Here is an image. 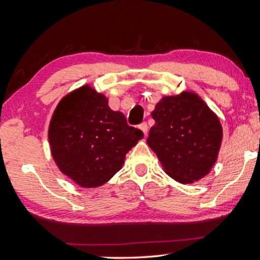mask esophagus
<instances>
[{
	"instance_id": "esophagus-1",
	"label": "esophagus",
	"mask_w": 260,
	"mask_h": 260,
	"mask_svg": "<svg viewBox=\"0 0 260 260\" xmlns=\"http://www.w3.org/2000/svg\"><path fill=\"white\" fill-rule=\"evenodd\" d=\"M139 128L143 132L144 135L147 136V133H148V124H147V122H142V124L139 126Z\"/></svg>"
}]
</instances>
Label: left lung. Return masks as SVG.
Returning a JSON list of instances; mask_svg holds the SVG:
<instances>
[{"mask_svg":"<svg viewBox=\"0 0 260 260\" xmlns=\"http://www.w3.org/2000/svg\"><path fill=\"white\" fill-rule=\"evenodd\" d=\"M148 146L166 174L180 183H192L210 173L222 141L217 114L196 93L164 96L151 112Z\"/></svg>","mask_w":260,"mask_h":260,"instance_id":"left-lung-1","label":"left lung"}]
</instances>
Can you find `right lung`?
I'll return each mask as SVG.
<instances>
[{"label": "right lung", "mask_w": 260, "mask_h": 260, "mask_svg": "<svg viewBox=\"0 0 260 260\" xmlns=\"http://www.w3.org/2000/svg\"><path fill=\"white\" fill-rule=\"evenodd\" d=\"M143 138L124 114L89 85L71 91L52 113L48 139L60 172L82 188H96L119 171L126 153Z\"/></svg>", "instance_id": "obj_1"}]
</instances>
